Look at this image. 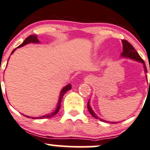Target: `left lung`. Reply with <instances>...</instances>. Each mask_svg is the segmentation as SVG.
<instances>
[{"instance_id":"obj_1","label":"left lung","mask_w":150,"mask_h":150,"mask_svg":"<svg viewBox=\"0 0 150 150\" xmlns=\"http://www.w3.org/2000/svg\"><path fill=\"white\" fill-rule=\"evenodd\" d=\"M122 52L121 53V54H120V57H121L122 58H128V59H130L134 60V61H137L138 62L142 63L144 66V72L145 73H147V69H146L144 62V60L141 58L138 52L136 51L135 48L133 47L132 45H131L130 43H128L127 40H122ZM149 70H150V67H149ZM146 77L147 76H146ZM146 79H147V78H146ZM149 86H150V81H149ZM89 102H90V99H89L88 102V110L89 112L91 113V115L94 118L99 119V120H100L101 121H103L105 122L117 123V122H110V121H107V120H103V119L102 118H99V117L96 115V113L93 112V110H92Z\"/></svg>"}]
</instances>
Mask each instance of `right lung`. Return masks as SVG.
<instances>
[{
  "label": "right lung",
  "instance_id": "1",
  "mask_svg": "<svg viewBox=\"0 0 150 150\" xmlns=\"http://www.w3.org/2000/svg\"><path fill=\"white\" fill-rule=\"evenodd\" d=\"M40 43V41H39V40L38 39V35H31L29 36V37L27 38L24 40V42L20 45V46H19L17 48H16L15 49H13V51H12L11 54H13V53L16 51V48H20V47H22V46H25V45L29 44V43ZM7 64H8V63H7ZM71 88H72V86H71L70 83H69V84L67 85V86H64V87L62 89V91H60L59 98L57 108H56V110H54V112H52L51 114H47V115H45L40 116V117H30V116H28V115H25V116L27 117H29V118L30 117V118H32V119H43V118H49V117H53V116H54L55 115L57 114V112H58L59 110L60 107H61V102H62V98H63V96L65 94V93L67 91L70 90Z\"/></svg>",
  "mask_w": 150,
  "mask_h": 150
}]
</instances>
